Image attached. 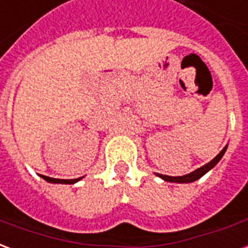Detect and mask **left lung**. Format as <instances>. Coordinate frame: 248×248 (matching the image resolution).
<instances>
[{"label": "left lung", "instance_id": "obj_1", "mask_svg": "<svg viewBox=\"0 0 248 248\" xmlns=\"http://www.w3.org/2000/svg\"><path fill=\"white\" fill-rule=\"evenodd\" d=\"M226 149H227V146H226L223 150L219 153L218 155L214 158L213 161H210L207 165H204V166L199 167V169H197L195 171L190 172V174H187V175H183V177H169V175H163V174H156V175H158L159 178H162V179L167 181V182H175V183L194 182V181H197V179H199L201 177H203V175H204L206 172L210 171V170H211V169H213V167L215 166V165H217L219 161H220V158L223 156Z\"/></svg>", "mask_w": 248, "mask_h": 248}]
</instances>
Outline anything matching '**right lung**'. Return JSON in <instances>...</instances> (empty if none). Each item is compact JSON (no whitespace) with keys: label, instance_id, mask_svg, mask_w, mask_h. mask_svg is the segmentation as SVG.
<instances>
[{"label":"right lung","instance_id":"right-lung-1","mask_svg":"<svg viewBox=\"0 0 248 248\" xmlns=\"http://www.w3.org/2000/svg\"><path fill=\"white\" fill-rule=\"evenodd\" d=\"M41 177L44 178L45 181H47V182H51V183H76L78 182L79 179H82L81 178H77V179H56V178H50V177H46V175H41Z\"/></svg>","mask_w":248,"mask_h":248}]
</instances>
